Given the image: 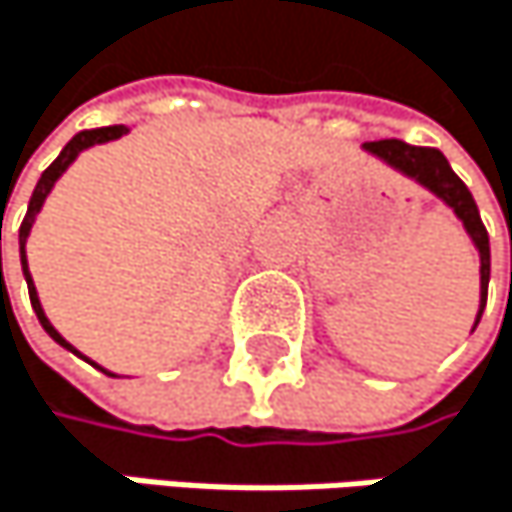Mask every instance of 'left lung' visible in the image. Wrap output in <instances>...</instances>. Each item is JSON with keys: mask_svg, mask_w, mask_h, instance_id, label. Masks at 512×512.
Listing matches in <instances>:
<instances>
[{"mask_svg": "<svg viewBox=\"0 0 512 512\" xmlns=\"http://www.w3.org/2000/svg\"><path fill=\"white\" fill-rule=\"evenodd\" d=\"M364 148L370 154H376L379 160H385L388 166H394L404 175L416 178L419 185H425L431 194H437L464 221L470 239L477 242V248H480V312H477V324H480L483 309H486V294H489L492 254H489V233H486V224L480 218L477 203H473V194L467 191L464 181L452 172L449 160L437 148H419V145H407V142H400V139L364 142Z\"/></svg>", "mask_w": 512, "mask_h": 512, "instance_id": "left-lung-1", "label": "left lung"}]
</instances>
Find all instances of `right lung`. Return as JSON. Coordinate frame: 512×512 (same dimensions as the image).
Instances as JSON below:
<instances>
[{"mask_svg":"<svg viewBox=\"0 0 512 512\" xmlns=\"http://www.w3.org/2000/svg\"><path fill=\"white\" fill-rule=\"evenodd\" d=\"M127 133V127L124 124H115V127H99V130H81L78 136H72L69 142H66V148L60 151V157L42 172V178H39V185H35V191H32V200H29V209H26V215H23V224H20V261H23V276H26V285H29V300H32V309H35V315H39V321H42V327L45 331L60 343V346H66V349H72L57 331H54V324L48 321V315H45V309H42V303H39V294H35V285H32V279H29V270H26V251H23V245H26V236H29V227H32V221H35V215H39V209H42V203H45V197L51 194V188H54V181L66 172V166L84 151V148H90V145H99V142H108V139H121ZM2 239V233H0ZM0 270H2V245H0ZM75 352V349H72Z\"/></svg>","mask_w":512,"mask_h":512,"instance_id":"1","label":"right lung"}]
</instances>
